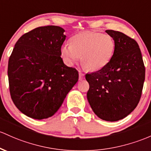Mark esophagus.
Instances as JSON below:
<instances>
[{
	"label": "esophagus",
	"instance_id": "1",
	"mask_svg": "<svg viewBox=\"0 0 151 151\" xmlns=\"http://www.w3.org/2000/svg\"><path fill=\"white\" fill-rule=\"evenodd\" d=\"M84 78V74L82 73L81 72H79V80H82Z\"/></svg>",
	"mask_w": 151,
	"mask_h": 151
}]
</instances>
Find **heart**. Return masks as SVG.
Masks as SVG:
<instances>
[{
  "label": "heart",
  "instance_id": "obj_1",
  "mask_svg": "<svg viewBox=\"0 0 151 151\" xmlns=\"http://www.w3.org/2000/svg\"><path fill=\"white\" fill-rule=\"evenodd\" d=\"M70 45L64 44L60 53L68 66L79 60L89 71H97L105 67L112 59L115 51V41L108 34L94 31H85L75 34L69 39Z\"/></svg>",
  "mask_w": 151,
  "mask_h": 151
}]
</instances>
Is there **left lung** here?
Instances as JSON below:
<instances>
[{"label": "left lung", "instance_id": "obj_1", "mask_svg": "<svg viewBox=\"0 0 151 151\" xmlns=\"http://www.w3.org/2000/svg\"><path fill=\"white\" fill-rule=\"evenodd\" d=\"M115 41L110 62L97 72L87 74V97L92 110L106 121H117L135 110L140 100L145 69L136 41L120 31L107 30Z\"/></svg>", "mask_w": 151, "mask_h": 151}]
</instances>
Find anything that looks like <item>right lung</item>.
<instances>
[{
	"mask_svg": "<svg viewBox=\"0 0 151 151\" xmlns=\"http://www.w3.org/2000/svg\"><path fill=\"white\" fill-rule=\"evenodd\" d=\"M64 31L57 26L36 28L20 38L10 56L11 99L31 118L42 120L54 115L78 81V71L65 65L61 57Z\"/></svg>",
	"mask_w": 151,
	"mask_h": 151,
	"instance_id": "add662e5",
	"label": "right lung"
}]
</instances>
